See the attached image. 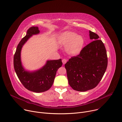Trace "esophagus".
<instances>
[{
	"label": "esophagus",
	"instance_id": "esophagus-1",
	"mask_svg": "<svg viewBox=\"0 0 122 122\" xmlns=\"http://www.w3.org/2000/svg\"><path fill=\"white\" fill-rule=\"evenodd\" d=\"M62 63L63 64H65L66 63V62H67V60L65 59H63L62 60Z\"/></svg>",
	"mask_w": 122,
	"mask_h": 122
}]
</instances>
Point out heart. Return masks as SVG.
Masks as SVG:
<instances>
[{"mask_svg": "<svg viewBox=\"0 0 122 122\" xmlns=\"http://www.w3.org/2000/svg\"><path fill=\"white\" fill-rule=\"evenodd\" d=\"M58 44L62 46H66V52L72 55H76L82 50L84 40L81 36L77 33L67 31L63 32L58 39Z\"/></svg>", "mask_w": 122, "mask_h": 122, "instance_id": "heart-1", "label": "heart"}]
</instances>
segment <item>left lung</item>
<instances>
[{"instance_id": "obj_1", "label": "left lung", "mask_w": 122, "mask_h": 122, "mask_svg": "<svg viewBox=\"0 0 122 122\" xmlns=\"http://www.w3.org/2000/svg\"><path fill=\"white\" fill-rule=\"evenodd\" d=\"M93 41L87 45L76 56L65 64L70 86L74 90L85 92L95 88L102 78L107 65L105 46L98 35L89 31Z\"/></svg>"}]
</instances>
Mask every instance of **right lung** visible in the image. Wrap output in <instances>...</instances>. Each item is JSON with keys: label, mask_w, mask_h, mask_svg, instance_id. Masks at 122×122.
I'll list each match as a JSON object with an SVG mask.
<instances>
[{"label": "right lung", "mask_w": 122, "mask_h": 122, "mask_svg": "<svg viewBox=\"0 0 122 122\" xmlns=\"http://www.w3.org/2000/svg\"><path fill=\"white\" fill-rule=\"evenodd\" d=\"M39 33L38 26L30 28L18 45L13 58L14 68L21 82L26 89L35 92H44L51 87L56 72L62 64L61 59L48 60L44 66L37 70L30 71L25 69L21 59L22 48L32 35Z\"/></svg>", "instance_id": "1"}]
</instances>
